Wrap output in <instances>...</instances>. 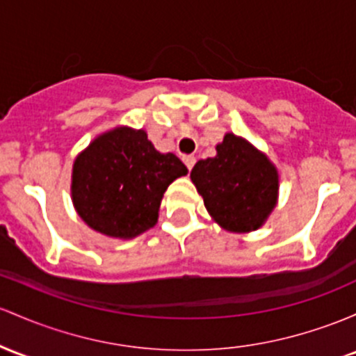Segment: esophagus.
I'll return each instance as SVG.
<instances>
[{
    "instance_id": "34e87169",
    "label": "esophagus",
    "mask_w": 356,
    "mask_h": 356,
    "mask_svg": "<svg viewBox=\"0 0 356 356\" xmlns=\"http://www.w3.org/2000/svg\"><path fill=\"white\" fill-rule=\"evenodd\" d=\"M182 160H184V163H186V167H187V169H193V167H194V163H196V157H194V155H184V159H182Z\"/></svg>"
}]
</instances>
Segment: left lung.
I'll use <instances>...</instances> for the list:
<instances>
[{
  "label": "left lung",
  "mask_w": 356,
  "mask_h": 356,
  "mask_svg": "<svg viewBox=\"0 0 356 356\" xmlns=\"http://www.w3.org/2000/svg\"><path fill=\"white\" fill-rule=\"evenodd\" d=\"M218 155L199 160L191 172L206 209L225 229L253 232L275 208L279 175L247 140L225 135Z\"/></svg>",
  "instance_id": "obj_1"
}]
</instances>
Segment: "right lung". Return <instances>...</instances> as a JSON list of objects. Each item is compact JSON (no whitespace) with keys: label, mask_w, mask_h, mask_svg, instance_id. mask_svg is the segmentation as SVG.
<instances>
[{"label":"right lung","mask_w":356,"mask_h":356,"mask_svg":"<svg viewBox=\"0 0 356 356\" xmlns=\"http://www.w3.org/2000/svg\"><path fill=\"white\" fill-rule=\"evenodd\" d=\"M187 174L174 154H160L143 130L97 136L74 162L72 201L96 232L134 238L154 226L170 182Z\"/></svg>","instance_id":"right-lung-1"}]
</instances>
